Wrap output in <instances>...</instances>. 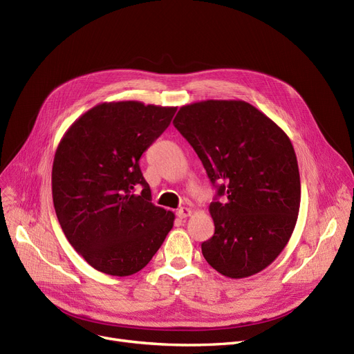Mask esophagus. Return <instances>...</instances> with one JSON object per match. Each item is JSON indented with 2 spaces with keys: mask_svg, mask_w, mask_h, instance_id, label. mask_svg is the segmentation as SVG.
<instances>
[{
  "mask_svg": "<svg viewBox=\"0 0 354 354\" xmlns=\"http://www.w3.org/2000/svg\"><path fill=\"white\" fill-rule=\"evenodd\" d=\"M192 214V211L189 209V208H185V207H182V208H179L178 211H176V215L179 216V218H187V216H189Z\"/></svg>",
  "mask_w": 354,
  "mask_h": 354,
  "instance_id": "esophagus-1",
  "label": "esophagus"
}]
</instances>
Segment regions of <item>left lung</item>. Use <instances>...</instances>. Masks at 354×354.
<instances>
[{
	"mask_svg": "<svg viewBox=\"0 0 354 354\" xmlns=\"http://www.w3.org/2000/svg\"><path fill=\"white\" fill-rule=\"evenodd\" d=\"M174 126L218 189L209 205L215 232L202 243L203 257L230 278L263 271L286 248L299 216L301 183L290 138L243 100L182 106Z\"/></svg>",
	"mask_w": 354,
	"mask_h": 354,
	"instance_id": "8db88e82",
	"label": "left lung"
}]
</instances>
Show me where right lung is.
<instances>
[{"label": "right lung", "mask_w": 354, "mask_h": 354, "mask_svg": "<svg viewBox=\"0 0 354 354\" xmlns=\"http://www.w3.org/2000/svg\"><path fill=\"white\" fill-rule=\"evenodd\" d=\"M175 111L135 100L100 103L74 122L57 146L51 172L55 215L71 247L97 271L118 277L140 271L174 227V212L152 203L139 159Z\"/></svg>", "instance_id": "add662e5"}]
</instances>
